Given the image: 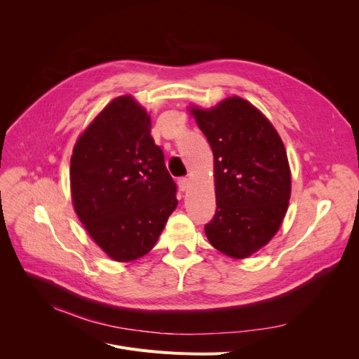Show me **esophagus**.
Here are the masks:
<instances>
[{
    "instance_id": "1",
    "label": "esophagus",
    "mask_w": 359,
    "mask_h": 359,
    "mask_svg": "<svg viewBox=\"0 0 359 359\" xmlns=\"http://www.w3.org/2000/svg\"><path fill=\"white\" fill-rule=\"evenodd\" d=\"M178 186H180V190L182 191H187L189 187H190V181L189 178H180L178 180Z\"/></svg>"
}]
</instances>
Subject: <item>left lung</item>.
I'll return each instance as SVG.
<instances>
[{
    "instance_id": "1",
    "label": "left lung",
    "mask_w": 359,
    "mask_h": 359,
    "mask_svg": "<svg viewBox=\"0 0 359 359\" xmlns=\"http://www.w3.org/2000/svg\"><path fill=\"white\" fill-rule=\"evenodd\" d=\"M214 154L217 210L208 241L232 259H247L278 232L292 178L283 140L269 119L233 95L208 109L189 106Z\"/></svg>"
}]
</instances>
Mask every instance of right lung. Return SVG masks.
I'll return each mask as SVG.
<instances>
[{"instance_id": "add662e5", "label": "right lung", "mask_w": 359, "mask_h": 359, "mask_svg": "<svg viewBox=\"0 0 359 359\" xmlns=\"http://www.w3.org/2000/svg\"><path fill=\"white\" fill-rule=\"evenodd\" d=\"M70 190L85 231L115 262L153 250L178 205L177 186L133 95L107 103L76 140Z\"/></svg>"}]
</instances>
